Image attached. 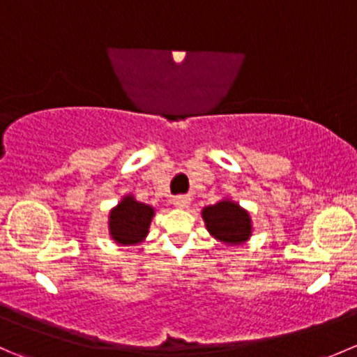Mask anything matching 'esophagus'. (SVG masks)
<instances>
[{
  "mask_svg": "<svg viewBox=\"0 0 357 357\" xmlns=\"http://www.w3.org/2000/svg\"><path fill=\"white\" fill-rule=\"evenodd\" d=\"M174 205L176 207H179V208H185V207H188L190 205V197H186V195H178V197H174Z\"/></svg>",
  "mask_w": 357,
  "mask_h": 357,
  "instance_id": "1",
  "label": "esophagus"
}]
</instances>
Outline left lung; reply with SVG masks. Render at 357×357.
<instances>
[{
  "instance_id": "left-lung-1",
  "label": "left lung",
  "mask_w": 357,
  "mask_h": 357,
  "mask_svg": "<svg viewBox=\"0 0 357 357\" xmlns=\"http://www.w3.org/2000/svg\"><path fill=\"white\" fill-rule=\"evenodd\" d=\"M202 215H204L208 231L221 242L240 245L250 236V218L243 208H240L233 202L225 200L205 207Z\"/></svg>"
}]
</instances>
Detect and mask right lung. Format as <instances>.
<instances>
[{"label":"right lung","instance_id":"obj_1","mask_svg":"<svg viewBox=\"0 0 357 357\" xmlns=\"http://www.w3.org/2000/svg\"><path fill=\"white\" fill-rule=\"evenodd\" d=\"M152 218L153 208L150 205L139 204L132 197H126L110 212L109 225L112 238L117 243H124V245L142 242L149 233Z\"/></svg>","mask_w":357,"mask_h":357}]
</instances>
